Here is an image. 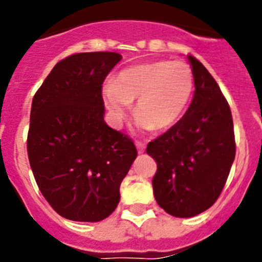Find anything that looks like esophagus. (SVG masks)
<instances>
[{"label": "esophagus", "instance_id": "1", "mask_svg": "<svg viewBox=\"0 0 262 262\" xmlns=\"http://www.w3.org/2000/svg\"><path fill=\"white\" fill-rule=\"evenodd\" d=\"M136 148H138L139 154H144L145 151V144L142 142H136Z\"/></svg>", "mask_w": 262, "mask_h": 262}]
</instances>
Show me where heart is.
<instances>
[{
    "mask_svg": "<svg viewBox=\"0 0 262 262\" xmlns=\"http://www.w3.org/2000/svg\"><path fill=\"white\" fill-rule=\"evenodd\" d=\"M194 90L193 71L184 61H160L123 69L106 81L102 96L108 117L119 126L135 101V123L140 129L164 131L177 123Z\"/></svg>",
    "mask_w": 262,
    "mask_h": 262,
    "instance_id": "obj_1",
    "label": "heart"
}]
</instances>
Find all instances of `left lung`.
Segmentation results:
<instances>
[{"instance_id":"left-lung-1","label":"left lung","mask_w":262,"mask_h":262,"mask_svg":"<svg viewBox=\"0 0 262 262\" xmlns=\"http://www.w3.org/2000/svg\"><path fill=\"white\" fill-rule=\"evenodd\" d=\"M194 75V97L184 117L148 143L157 163L152 180L161 209L191 217L210 209L221 195L235 160V135L230 106L209 71L187 56Z\"/></svg>"}]
</instances>
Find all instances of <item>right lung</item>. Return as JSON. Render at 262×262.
I'll return each mask as SVG.
<instances>
[{"mask_svg": "<svg viewBox=\"0 0 262 262\" xmlns=\"http://www.w3.org/2000/svg\"><path fill=\"white\" fill-rule=\"evenodd\" d=\"M117 52L75 53L53 67L34 96L27 154L35 181L62 217L99 222L117 209L135 144L103 120L102 84Z\"/></svg>", "mask_w": 262, "mask_h": 262, "instance_id": "1", "label": "right lung"}]
</instances>
